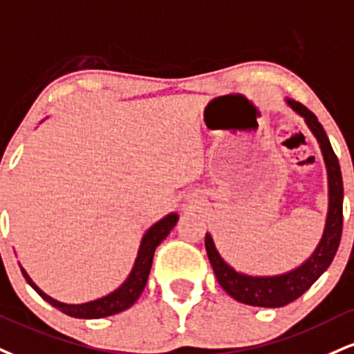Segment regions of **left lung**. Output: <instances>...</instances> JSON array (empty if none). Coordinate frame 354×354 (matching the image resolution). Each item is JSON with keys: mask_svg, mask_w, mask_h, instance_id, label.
<instances>
[{"mask_svg": "<svg viewBox=\"0 0 354 354\" xmlns=\"http://www.w3.org/2000/svg\"><path fill=\"white\" fill-rule=\"evenodd\" d=\"M285 104L292 109V112L304 118L305 125L308 127L315 140L320 145L328 176V212L322 239L315 247L313 254L299 267L279 275H249L236 270L221 257L211 234H206V241H204L206 252L219 285L234 300L252 306L275 308V306L290 304L300 295H304L330 267L336 250H338L343 231V178L338 158L331 148L326 131L323 130L322 123L318 122L315 113L304 107L300 102L285 99Z\"/></svg>", "mask_w": 354, "mask_h": 354, "instance_id": "left-lung-1", "label": "left lung"}]
</instances>
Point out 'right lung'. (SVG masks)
<instances>
[{
    "label": "right lung",
    "instance_id": "obj_1",
    "mask_svg": "<svg viewBox=\"0 0 354 354\" xmlns=\"http://www.w3.org/2000/svg\"><path fill=\"white\" fill-rule=\"evenodd\" d=\"M178 219H180V216H178L176 212H169L165 218H161L158 223L153 224L151 227L143 234L135 263L133 267H131L129 277L125 279V282H123L118 288H115L113 292H110L109 295L100 297V299L97 300L85 301V304H64V301L55 300L53 297H49L48 293L42 292L41 288L32 282V279L28 275V272L24 270L23 267H21V272H23L26 282L31 285L34 290L39 293V297H42L48 304L55 306L57 310H61L62 313L69 315V317L91 320V318H104L110 317V315L120 313L123 310L130 308V306L138 300V297L142 295L145 285H147L148 275H150L155 249L163 242V239L168 236L174 225H176Z\"/></svg>",
    "mask_w": 354,
    "mask_h": 354
}]
</instances>
